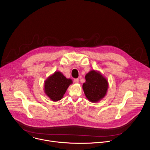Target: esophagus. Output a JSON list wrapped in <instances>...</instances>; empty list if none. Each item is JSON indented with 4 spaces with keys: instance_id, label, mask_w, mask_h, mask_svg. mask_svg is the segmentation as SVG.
<instances>
[{
    "instance_id": "1",
    "label": "esophagus",
    "mask_w": 150,
    "mask_h": 150,
    "mask_svg": "<svg viewBox=\"0 0 150 150\" xmlns=\"http://www.w3.org/2000/svg\"><path fill=\"white\" fill-rule=\"evenodd\" d=\"M74 82H75V83H78V82H79V79H78V78H76V79H74Z\"/></svg>"
}]
</instances>
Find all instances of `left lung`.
I'll return each instance as SVG.
<instances>
[{"label":"left lung","mask_w":150,"mask_h":150,"mask_svg":"<svg viewBox=\"0 0 150 150\" xmlns=\"http://www.w3.org/2000/svg\"><path fill=\"white\" fill-rule=\"evenodd\" d=\"M86 81L82 85L84 94L87 99L93 103L98 102L104 97L109 84L105 77L98 71L92 70L85 75Z\"/></svg>","instance_id":"left-lung-1"}]
</instances>
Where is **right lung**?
I'll list each match as a JSON object with an SVG mask.
<instances>
[{"instance_id":"add662e5","label":"right lung","mask_w":150,"mask_h":150,"mask_svg":"<svg viewBox=\"0 0 150 150\" xmlns=\"http://www.w3.org/2000/svg\"><path fill=\"white\" fill-rule=\"evenodd\" d=\"M71 79H67L60 72H55L45 82V93L53 101L61 100L69 85Z\"/></svg>"}]
</instances>
